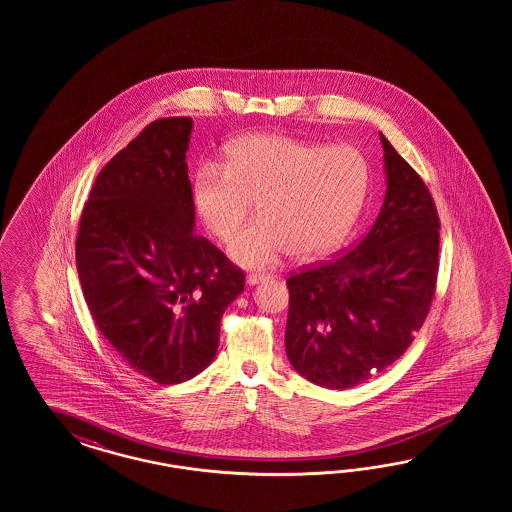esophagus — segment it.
Returning a JSON list of instances; mask_svg holds the SVG:
<instances>
[{"label": "esophagus", "mask_w": 512, "mask_h": 512, "mask_svg": "<svg viewBox=\"0 0 512 512\" xmlns=\"http://www.w3.org/2000/svg\"><path fill=\"white\" fill-rule=\"evenodd\" d=\"M268 278L266 274H249L248 276V285H257V283H261V281H264V279Z\"/></svg>", "instance_id": "esophagus-1"}]
</instances>
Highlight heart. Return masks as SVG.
Returning a JSON list of instances; mask_svg holds the SVG:
<instances>
[{
    "mask_svg": "<svg viewBox=\"0 0 512 512\" xmlns=\"http://www.w3.org/2000/svg\"><path fill=\"white\" fill-rule=\"evenodd\" d=\"M370 180V163L357 148L257 133L233 142L221 167H197L191 204L206 233L229 242L257 201L259 216L229 253L242 266L268 268L289 251L306 261L341 244L357 223Z\"/></svg>",
    "mask_w": 512,
    "mask_h": 512,
    "instance_id": "b5f03b06",
    "label": "heart"
}]
</instances>
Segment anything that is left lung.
<instances>
[{
	"mask_svg": "<svg viewBox=\"0 0 512 512\" xmlns=\"http://www.w3.org/2000/svg\"><path fill=\"white\" fill-rule=\"evenodd\" d=\"M387 195L372 229L332 261L291 272L285 349L319 387H357L402 357L434 302L439 216L417 171L381 135Z\"/></svg>",
	"mask_w": 512,
	"mask_h": 512,
	"instance_id": "1",
	"label": "left lung"
}]
</instances>
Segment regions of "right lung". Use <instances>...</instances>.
<instances>
[{"label": "right lung", "mask_w": 512, "mask_h": 512, "mask_svg": "<svg viewBox=\"0 0 512 512\" xmlns=\"http://www.w3.org/2000/svg\"><path fill=\"white\" fill-rule=\"evenodd\" d=\"M191 127L189 116L146 125L97 174L78 225V278L95 325L159 385L214 360L221 315L246 285L242 268L193 233Z\"/></svg>", "instance_id": "1"}]
</instances>
